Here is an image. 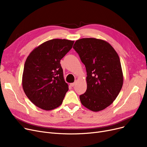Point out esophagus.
<instances>
[{
	"label": "esophagus",
	"mask_w": 147,
	"mask_h": 147,
	"mask_svg": "<svg viewBox=\"0 0 147 147\" xmlns=\"http://www.w3.org/2000/svg\"><path fill=\"white\" fill-rule=\"evenodd\" d=\"M76 84V82H74V83H70V85L72 86V87H73V86H74V85Z\"/></svg>",
	"instance_id": "1"
}]
</instances>
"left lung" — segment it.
<instances>
[{
  "label": "left lung",
  "instance_id": "8db88e82",
  "mask_svg": "<svg viewBox=\"0 0 147 147\" xmlns=\"http://www.w3.org/2000/svg\"><path fill=\"white\" fill-rule=\"evenodd\" d=\"M73 49L87 72V89L80 95L81 103L92 111H101L113 102L123 86L118 54L110 43L95 38L76 40Z\"/></svg>",
  "mask_w": 147,
  "mask_h": 147
}]
</instances>
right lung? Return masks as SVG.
Listing matches in <instances>:
<instances>
[{
    "label": "right lung",
    "instance_id": "add662e5",
    "mask_svg": "<svg viewBox=\"0 0 147 147\" xmlns=\"http://www.w3.org/2000/svg\"><path fill=\"white\" fill-rule=\"evenodd\" d=\"M74 42L58 38L46 41L27 58L22 88L30 101L42 110H53L63 103L68 86L60 61L72 48Z\"/></svg>",
    "mask_w": 147,
    "mask_h": 147
}]
</instances>
